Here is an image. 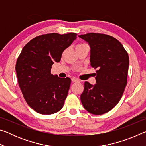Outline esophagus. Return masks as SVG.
I'll return each instance as SVG.
<instances>
[{
    "label": "esophagus",
    "mask_w": 146,
    "mask_h": 146,
    "mask_svg": "<svg viewBox=\"0 0 146 146\" xmlns=\"http://www.w3.org/2000/svg\"><path fill=\"white\" fill-rule=\"evenodd\" d=\"M71 80H72V82H80V81L78 79L76 78H71Z\"/></svg>",
    "instance_id": "obj_1"
}]
</instances>
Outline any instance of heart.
<instances>
[{"label": "heart", "mask_w": 146, "mask_h": 146, "mask_svg": "<svg viewBox=\"0 0 146 146\" xmlns=\"http://www.w3.org/2000/svg\"><path fill=\"white\" fill-rule=\"evenodd\" d=\"M84 45H86V44H78L77 46H76V47H78V46H84Z\"/></svg>", "instance_id": "1"}]
</instances>
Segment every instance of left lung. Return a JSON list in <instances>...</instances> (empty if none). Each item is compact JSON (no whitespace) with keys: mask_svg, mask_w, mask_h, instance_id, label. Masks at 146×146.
Segmentation results:
<instances>
[{"mask_svg":"<svg viewBox=\"0 0 146 146\" xmlns=\"http://www.w3.org/2000/svg\"><path fill=\"white\" fill-rule=\"evenodd\" d=\"M78 36L90 45L91 66L97 69L96 84L85 82L81 102L91 114H104L117 104L123 95L127 85L129 56L122 44L111 36L90 33Z\"/></svg>","mask_w":146,"mask_h":146,"instance_id":"obj_1","label":"left lung"}]
</instances>
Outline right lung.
<instances>
[{"mask_svg": "<svg viewBox=\"0 0 146 146\" xmlns=\"http://www.w3.org/2000/svg\"><path fill=\"white\" fill-rule=\"evenodd\" d=\"M76 38L75 33L42 35L27 43L17 58L19 87L27 104L36 112L51 115L62 108L71 80L52 75L51 69Z\"/></svg>", "mask_w": 146, "mask_h": 146, "instance_id": "right-lung-1", "label": "right lung"}]
</instances>
